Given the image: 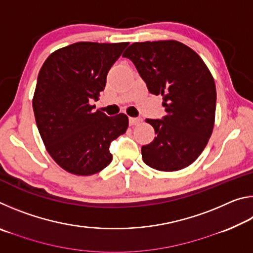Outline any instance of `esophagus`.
Masks as SVG:
<instances>
[{
    "instance_id": "34e87169",
    "label": "esophagus",
    "mask_w": 253,
    "mask_h": 253,
    "mask_svg": "<svg viewBox=\"0 0 253 253\" xmlns=\"http://www.w3.org/2000/svg\"><path fill=\"white\" fill-rule=\"evenodd\" d=\"M140 123H142V119H140V118H134V117H130L129 118V125L130 126L139 125Z\"/></svg>"
}]
</instances>
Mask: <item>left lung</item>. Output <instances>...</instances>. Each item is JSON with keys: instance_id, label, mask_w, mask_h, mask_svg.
I'll return each mask as SVG.
<instances>
[{"instance_id": "1", "label": "left lung", "mask_w": 253, "mask_h": 253, "mask_svg": "<svg viewBox=\"0 0 253 253\" xmlns=\"http://www.w3.org/2000/svg\"><path fill=\"white\" fill-rule=\"evenodd\" d=\"M130 59L154 95H162L166 115L146 119L155 130L142 147L149 168L175 172L190 166L208 145L215 121L216 89L208 66L194 50L175 40L135 42Z\"/></svg>"}]
</instances>
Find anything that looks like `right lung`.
I'll return each mask as SVG.
<instances>
[{"mask_svg": "<svg viewBox=\"0 0 253 253\" xmlns=\"http://www.w3.org/2000/svg\"><path fill=\"white\" fill-rule=\"evenodd\" d=\"M128 42H77L55 50L42 65L32 106L46 152L68 173L89 176L110 164V143L125 134V114L93 111L106 77Z\"/></svg>", "mask_w": 253, "mask_h": 253, "instance_id": "add662e5", "label": "right lung"}]
</instances>
